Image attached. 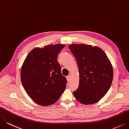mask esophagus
Segmentation results:
<instances>
[{"label": "esophagus", "instance_id": "34e87169", "mask_svg": "<svg viewBox=\"0 0 129 129\" xmlns=\"http://www.w3.org/2000/svg\"><path fill=\"white\" fill-rule=\"evenodd\" d=\"M70 75H69L67 77V80L68 81H69L70 80Z\"/></svg>", "mask_w": 129, "mask_h": 129}]
</instances>
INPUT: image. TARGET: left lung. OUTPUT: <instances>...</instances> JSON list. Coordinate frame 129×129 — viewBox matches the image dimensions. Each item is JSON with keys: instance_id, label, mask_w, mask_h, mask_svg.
<instances>
[{"instance_id": "left-lung-1", "label": "left lung", "mask_w": 129, "mask_h": 129, "mask_svg": "<svg viewBox=\"0 0 129 129\" xmlns=\"http://www.w3.org/2000/svg\"><path fill=\"white\" fill-rule=\"evenodd\" d=\"M69 48L78 67L79 83L74 91L76 100L85 105L99 102L110 89L113 70L110 60L100 48L91 45L72 44Z\"/></svg>"}]
</instances>
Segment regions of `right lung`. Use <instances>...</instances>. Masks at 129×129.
<instances>
[{"mask_svg": "<svg viewBox=\"0 0 129 129\" xmlns=\"http://www.w3.org/2000/svg\"><path fill=\"white\" fill-rule=\"evenodd\" d=\"M64 44H50L32 50L26 57L20 71L25 90L36 103L47 106L59 99L67 80L61 73L57 56Z\"/></svg>", "mask_w": 129, "mask_h": 129, "instance_id": "obj_1", "label": "right lung"}]
</instances>
